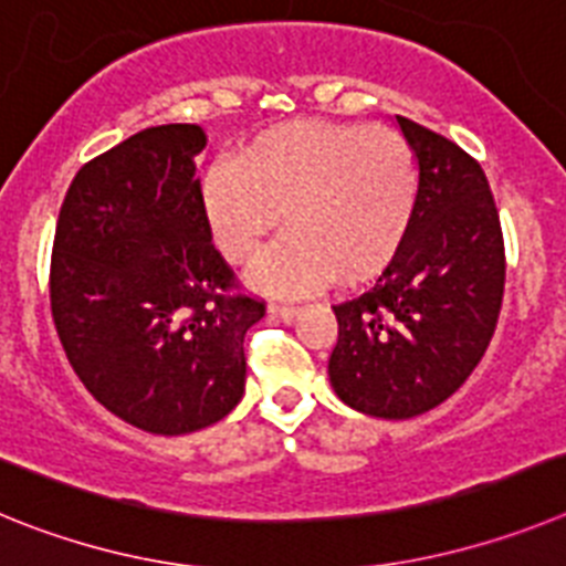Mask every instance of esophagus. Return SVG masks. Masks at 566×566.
I'll return each mask as SVG.
<instances>
[{"label": "esophagus", "mask_w": 566, "mask_h": 566, "mask_svg": "<svg viewBox=\"0 0 566 566\" xmlns=\"http://www.w3.org/2000/svg\"><path fill=\"white\" fill-rule=\"evenodd\" d=\"M270 313H273V316H279V318H284V322H290V318H296L298 316V311H302V307H298V304H282V302H270V307H268Z\"/></svg>", "instance_id": "esophagus-1"}]
</instances>
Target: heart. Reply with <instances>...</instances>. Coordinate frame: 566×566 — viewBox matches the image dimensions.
Instances as JSON below:
<instances>
[{"instance_id":"1","label":"heart","mask_w":566,"mask_h":566,"mask_svg":"<svg viewBox=\"0 0 566 566\" xmlns=\"http://www.w3.org/2000/svg\"><path fill=\"white\" fill-rule=\"evenodd\" d=\"M419 193L412 147L392 127L293 122L255 136L239 159L216 161L201 185L210 230L230 262L250 264L290 228L255 282L304 290L336 273L361 282L390 264Z\"/></svg>"}]
</instances>
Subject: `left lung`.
I'll use <instances>...</instances> for the list:
<instances>
[{
	"label": "left lung",
	"instance_id": "left-lung-1",
	"mask_svg": "<svg viewBox=\"0 0 566 566\" xmlns=\"http://www.w3.org/2000/svg\"><path fill=\"white\" fill-rule=\"evenodd\" d=\"M419 159V193L399 253L373 287L333 304L331 385L378 419H412L450 399L475 370L504 296V235L473 156L396 116Z\"/></svg>",
	"mask_w": 566,
	"mask_h": 566
}]
</instances>
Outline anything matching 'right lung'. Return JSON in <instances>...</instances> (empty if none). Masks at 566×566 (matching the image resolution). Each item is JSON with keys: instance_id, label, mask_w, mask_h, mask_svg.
Listing matches in <instances>:
<instances>
[{"instance_id": "right-lung-1", "label": "right lung", "mask_w": 566, "mask_h": 566, "mask_svg": "<svg viewBox=\"0 0 566 566\" xmlns=\"http://www.w3.org/2000/svg\"><path fill=\"white\" fill-rule=\"evenodd\" d=\"M199 125L139 130L78 167L59 210L51 313L93 399L154 436L224 419L244 392V333L264 298L213 244Z\"/></svg>"}]
</instances>
